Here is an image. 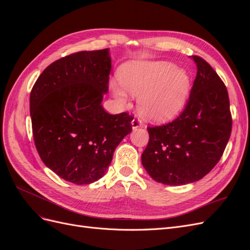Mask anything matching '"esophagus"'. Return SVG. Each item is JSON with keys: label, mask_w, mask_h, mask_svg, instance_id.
Instances as JSON below:
<instances>
[{"label": "esophagus", "mask_w": 250, "mask_h": 250, "mask_svg": "<svg viewBox=\"0 0 250 250\" xmlns=\"http://www.w3.org/2000/svg\"><path fill=\"white\" fill-rule=\"evenodd\" d=\"M142 125H143V123H142V121L140 120V119H133L132 120V122H131V126H132V129L134 130V129H137V128H139V127H142Z\"/></svg>", "instance_id": "1"}]
</instances>
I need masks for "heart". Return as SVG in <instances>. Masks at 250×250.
Masks as SVG:
<instances>
[{
  "label": "heart",
  "mask_w": 250,
  "mask_h": 250,
  "mask_svg": "<svg viewBox=\"0 0 250 250\" xmlns=\"http://www.w3.org/2000/svg\"><path fill=\"white\" fill-rule=\"evenodd\" d=\"M119 81L128 93L139 98L141 115L155 123L175 119L184 109L191 90L188 74L168 62L133 60L120 67ZM112 94L121 104L128 96L115 83Z\"/></svg>",
  "instance_id": "b5f03b06"
}]
</instances>
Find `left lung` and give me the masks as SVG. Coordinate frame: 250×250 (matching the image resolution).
Listing matches in <instances>:
<instances>
[{
  "instance_id": "1",
  "label": "left lung",
  "mask_w": 250,
  "mask_h": 250,
  "mask_svg": "<svg viewBox=\"0 0 250 250\" xmlns=\"http://www.w3.org/2000/svg\"><path fill=\"white\" fill-rule=\"evenodd\" d=\"M197 75L185 110L173 122L148 127L142 164L157 183L183 186L204 177L220 160L231 132L226 86L206 60L191 56Z\"/></svg>"
}]
</instances>
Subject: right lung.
I'll return each instance as SVG.
<instances>
[{"mask_svg": "<svg viewBox=\"0 0 250 250\" xmlns=\"http://www.w3.org/2000/svg\"><path fill=\"white\" fill-rule=\"evenodd\" d=\"M110 70L109 49L74 53L46 67L30 94L37 152L49 169L75 185L103 177L132 129L131 116L109 115L101 104Z\"/></svg>", "mask_w": 250, "mask_h": 250, "instance_id": "1", "label": "right lung"}]
</instances>
